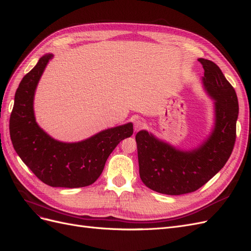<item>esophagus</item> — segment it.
<instances>
[{
	"label": "esophagus",
	"instance_id": "esophagus-1",
	"mask_svg": "<svg viewBox=\"0 0 251 251\" xmlns=\"http://www.w3.org/2000/svg\"><path fill=\"white\" fill-rule=\"evenodd\" d=\"M133 124H134V130H135L136 132L139 131L140 128L143 127V121H142L141 119H139V118L135 119V120L133 121Z\"/></svg>",
	"mask_w": 251,
	"mask_h": 251
}]
</instances>
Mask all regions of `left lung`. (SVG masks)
Listing matches in <instances>:
<instances>
[{"label":"left lung","mask_w":251,"mask_h":251,"mask_svg":"<svg viewBox=\"0 0 251 251\" xmlns=\"http://www.w3.org/2000/svg\"><path fill=\"white\" fill-rule=\"evenodd\" d=\"M202 83L214 100V126L208 137L192 150H180L146 130L136 134L139 175L144 185L157 193L177 196L193 193L221 171L235 142L238 97L221 69L199 58Z\"/></svg>","instance_id":"obj_1"}]
</instances>
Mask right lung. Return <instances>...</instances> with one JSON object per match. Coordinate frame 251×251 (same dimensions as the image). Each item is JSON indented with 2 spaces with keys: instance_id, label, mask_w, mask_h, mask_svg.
Segmentation results:
<instances>
[{
  "instance_id": "obj_1",
  "label": "right lung",
  "mask_w": 251,
  "mask_h": 251,
  "mask_svg": "<svg viewBox=\"0 0 251 251\" xmlns=\"http://www.w3.org/2000/svg\"><path fill=\"white\" fill-rule=\"evenodd\" d=\"M53 57L43 55L21 80L9 121L10 138L18 155L35 176L52 187H83L100 176L117 144L133 135V124L110 127L78 142L52 138L37 125L33 100L45 68Z\"/></svg>"
}]
</instances>
